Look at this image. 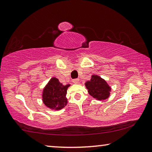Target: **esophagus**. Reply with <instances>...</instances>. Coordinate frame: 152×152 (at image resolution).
I'll return each mask as SVG.
<instances>
[{
	"mask_svg": "<svg viewBox=\"0 0 152 152\" xmlns=\"http://www.w3.org/2000/svg\"><path fill=\"white\" fill-rule=\"evenodd\" d=\"M72 82H74V84H78L79 82V79H74Z\"/></svg>",
	"mask_w": 152,
	"mask_h": 152,
	"instance_id": "esophagus-1",
	"label": "esophagus"
}]
</instances>
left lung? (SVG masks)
Masks as SVG:
<instances>
[{"label": "left lung", "instance_id": "left-lung-1", "mask_svg": "<svg viewBox=\"0 0 152 152\" xmlns=\"http://www.w3.org/2000/svg\"><path fill=\"white\" fill-rule=\"evenodd\" d=\"M89 94L98 101H103L110 96L111 88L107 82L98 75H92L89 81L85 82Z\"/></svg>", "mask_w": 152, "mask_h": 152}]
</instances>
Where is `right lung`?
I'll return each instance as SVG.
<instances>
[{
  "label": "right lung",
  "mask_w": 152,
  "mask_h": 152,
  "mask_svg": "<svg viewBox=\"0 0 152 152\" xmlns=\"http://www.w3.org/2000/svg\"><path fill=\"white\" fill-rule=\"evenodd\" d=\"M70 84L64 85L58 78L53 77L44 87L42 92V101L49 109L58 110L66 106L67 89Z\"/></svg>",
  "instance_id": "add662e5"
}]
</instances>
